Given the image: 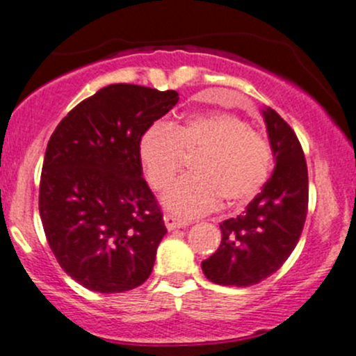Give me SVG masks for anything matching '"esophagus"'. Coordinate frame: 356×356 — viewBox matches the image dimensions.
Instances as JSON below:
<instances>
[{
  "label": "esophagus",
  "instance_id": "esophagus-1",
  "mask_svg": "<svg viewBox=\"0 0 356 356\" xmlns=\"http://www.w3.org/2000/svg\"><path fill=\"white\" fill-rule=\"evenodd\" d=\"M163 222H165V228L169 229V232H172V229L182 228V226L187 225L186 221L179 220L177 216H172V214H165V216H163Z\"/></svg>",
  "mask_w": 356,
  "mask_h": 356
}]
</instances>
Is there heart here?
<instances>
[{"label":"heart","instance_id":"obj_1","mask_svg":"<svg viewBox=\"0 0 356 356\" xmlns=\"http://www.w3.org/2000/svg\"><path fill=\"white\" fill-rule=\"evenodd\" d=\"M184 157H194V175L163 196V206L184 218L216 209L221 197L229 206L248 202L268 181L273 163L270 142L232 113L193 115L172 128L154 123L140 136V163L157 193L174 182Z\"/></svg>","mask_w":356,"mask_h":356}]
</instances>
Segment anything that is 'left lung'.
Returning a JSON list of instances; mask_svg holds the SVG:
<instances>
[{"label":"left lung","mask_w":356,"mask_h":356,"mask_svg":"<svg viewBox=\"0 0 356 356\" xmlns=\"http://www.w3.org/2000/svg\"><path fill=\"white\" fill-rule=\"evenodd\" d=\"M275 169L236 218L220 222V248L201 264L211 282L248 287L279 270L298 245L307 214L309 182L298 135L273 109L264 111Z\"/></svg>","instance_id":"left-lung-1"}]
</instances>
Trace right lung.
Here are the masks:
<instances>
[{"mask_svg": "<svg viewBox=\"0 0 356 356\" xmlns=\"http://www.w3.org/2000/svg\"><path fill=\"white\" fill-rule=\"evenodd\" d=\"M177 101V91L109 84L70 109L47 143L42 225L58 265L89 291H131L152 273L167 228L138 140Z\"/></svg>", "mask_w": 356, "mask_h": 356, "instance_id": "add662e5", "label": "right lung"}]
</instances>
